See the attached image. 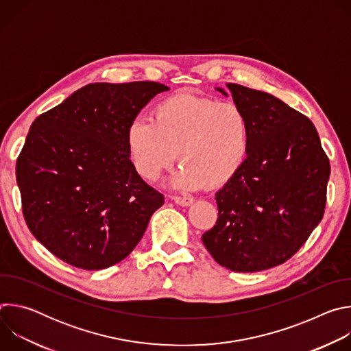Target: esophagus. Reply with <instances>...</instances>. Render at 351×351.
I'll return each mask as SVG.
<instances>
[{"mask_svg": "<svg viewBox=\"0 0 351 351\" xmlns=\"http://www.w3.org/2000/svg\"><path fill=\"white\" fill-rule=\"evenodd\" d=\"M173 202L180 206V207H189L190 204H193L194 199L191 197H180V195H176L173 197Z\"/></svg>", "mask_w": 351, "mask_h": 351, "instance_id": "34e87169", "label": "esophagus"}]
</instances>
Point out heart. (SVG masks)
<instances>
[{
  "instance_id": "b5f03b06",
  "label": "heart",
  "mask_w": 351,
  "mask_h": 351,
  "mask_svg": "<svg viewBox=\"0 0 351 351\" xmlns=\"http://www.w3.org/2000/svg\"><path fill=\"white\" fill-rule=\"evenodd\" d=\"M252 133L248 118L234 103L179 93L164 98L152 118L137 117L126 129V148L134 171L156 182L176 160L172 178L180 189L223 186L244 167Z\"/></svg>"
}]
</instances>
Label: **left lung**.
I'll return each instance as SVG.
<instances>
[{
  "instance_id": "obj_1",
  "label": "left lung",
  "mask_w": 351,
  "mask_h": 351,
  "mask_svg": "<svg viewBox=\"0 0 351 351\" xmlns=\"http://www.w3.org/2000/svg\"><path fill=\"white\" fill-rule=\"evenodd\" d=\"M226 86L252 143L241 171L217 191L218 219L202 239L219 265L258 272L287 261L321 222L330 165L307 117L269 93Z\"/></svg>"
}]
</instances>
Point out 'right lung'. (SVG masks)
<instances>
[{
	"label": "right lung",
	"instance_id": "right-lung-1",
	"mask_svg": "<svg viewBox=\"0 0 351 351\" xmlns=\"http://www.w3.org/2000/svg\"><path fill=\"white\" fill-rule=\"evenodd\" d=\"M157 82L91 83L32 123L16 161L22 211L56 257L95 271L126 258L164 195L134 171L126 129Z\"/></svg>",
	"mask_w": 351,
	"mask_h": 351
}]
</instances>
